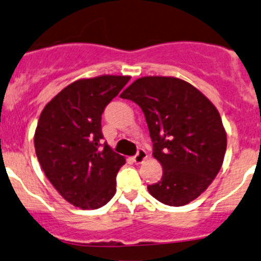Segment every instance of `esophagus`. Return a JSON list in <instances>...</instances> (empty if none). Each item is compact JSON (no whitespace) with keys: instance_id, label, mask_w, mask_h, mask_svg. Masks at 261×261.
<instances>
[{"instance_id":"esophagus-1","label":"esophagus","mask_w":261,"mask_h":261,"mask_svg":"<svg viewBox=\"0 0 261 261\" xmlns=\"http://www.w3.org/2000/svg\"><path fill=\"white\" fill-rule=\"evenodd\" d=\"M146 158H148V154H146V151L144 150V149H139L138 153H136V155L134 156V162L138 164H141Z\"/></svg>"}]
</instances>
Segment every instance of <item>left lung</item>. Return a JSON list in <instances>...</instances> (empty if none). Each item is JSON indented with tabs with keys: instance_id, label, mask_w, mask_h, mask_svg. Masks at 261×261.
I'll use <instances>...</instances> for the list:
<instances>
[{
	"instance_id": "left-lung-1",
	"label": "left lung",
	"mask_w": 261,
	"mask_h": 261,
	"mask_svg": "<svg viewBox=\"0 0 261 261\" xmlns=\"http://www.w3.org/2000/svg\"><path fill=\"white\" fill-rule=\"evenodd\" d=\"M145 116L153 156L163 168L149 194L161 203L182 206L199 198L223 164L227 133L216 106L199 89L173 76L136 79L120 95Z\"/></svg>"
}]
</instances>
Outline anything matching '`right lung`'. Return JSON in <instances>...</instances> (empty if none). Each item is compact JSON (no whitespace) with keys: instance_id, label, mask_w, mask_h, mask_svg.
<instances>
[{"instance_id":"obj_1","label":"right lung","mask_w":261,"mask_h":261,"mask_svg":"<svg viewBox=\"0 0 261 261\" xmlns=\"http://www.w3.org/2000/svg\"><path fill=\"white\" fill-rule=\"evenodd\" d=\"M130 76L100 75L63 88L43 108L34 134L35 154L58 194L84 211L106 205L116 194L125 156L102 146L106 106Z\"/></svg>"}]
</instances>
